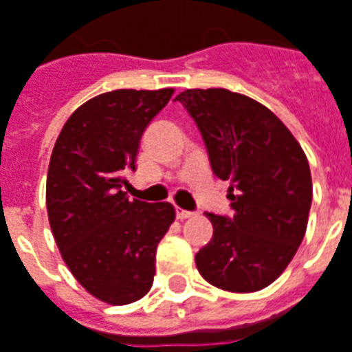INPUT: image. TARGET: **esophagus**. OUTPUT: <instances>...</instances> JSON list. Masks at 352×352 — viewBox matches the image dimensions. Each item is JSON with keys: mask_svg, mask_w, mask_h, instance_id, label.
I'll return each instance as SVG.
<instances>
[{"mask_svg": "<svg viewBox=\"0 0 352 352\" xmlns=\"http://www.w3.org/2000/svg\"><path fill=\"white\" fill-rule=\"evenodd\" d=\"M194 213L192 211H186V210H181V208H177V219H188V217H192Z\"/></svg>", "mask_w": 352, "mask_h": 352, "instance_id": "obj_1", "label": "esophagus"}]
</instances>
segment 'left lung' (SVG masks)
Segmentation results:
<instances>
[{
	"label": "left lung",
	"mask_w": 352,
	"mask_h": 352,
	"mask_svg": "<svg viewBox=\"0 0 352 352\" xmlns=\"http://www.w3.org/2000/svg\"><path fill=\"white\" fill-rule=\"evenodd\" d=\"M200 129L213 173L228 181L232 215L206 213L213 236L196 253L210 284L250 294L272 284L303 242L313 201L301 144L261 102L228 89L177 95Z\"/></svg>",
	"instance_id": "left-lung-1"
}]
</instances>
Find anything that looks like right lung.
I'll use <instances>...</instances> for the list:
<instances>
[{
  "label": "right lung",
  "instance_id": "right-lung-1",
  "mask_svg": "<svg viewBox=\"0 0 352 352\" xmlns=\"http://www.w3.org/2000/svg\"><path fill=\"white\" fill-rule=\"evenodd\" d=\"M173 89H116L68 118L47 171V215L66 267L91 296L127 305L148 294L156 248L175 221L169 201L129 200L139 142Z\"/></svg>",
  "mask_w": 352,
  "mask_h": 352
}]
</instances>
